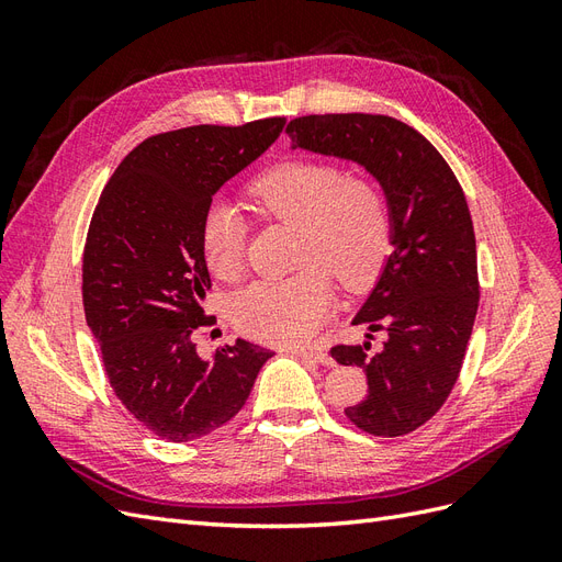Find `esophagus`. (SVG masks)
<instances>
[{"instance_id":"obj_1","label":"esophagus","mask_w":562,"mask_h":562,"mask_svg":"<svg viewBox=\"0 0 562 562\" xmlns=\"http://www.w3.org/2000/svg\"><path fill=\"white\" fill-rule=\"evenodd\" d=\"M293 353L302 356V359H312V361H316L321 366H333L335 363L333 356L328 351L316 349V347H297V349H293Z\"/></svg>"}]
</instances>
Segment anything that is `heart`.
<instances>
[{"label": "heart", "instance_id": "1", "mask_svg": "<svg viewBox=\"0 0 562 562\" xmlns=\"http://www.w3.org/2000/svg\"><path fill=\"white\" fill-rule=\"evenodd\" d=\"M262 215L300 232L297 274L255 281L232 300L241 333L271 345L310 339L328 321L335 277L363 291L380 277L391 250V213L375 182L345 176L326 161H285L250 184ZM246 225L229 203L215 201L201 223V252L211 274L234 281L244 271Z\"/></svg>", "mask_w": 562, "mask_h": 562}]
</instances>
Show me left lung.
Here are the masks:
<instances>
[{"label": "left lung", "mask_w": 562, "mask_h": 562, "mask_svg": "<svg viewBox=\"0 0 562 562\" xmlns=\"http://www.w3.org/2000/svg\"><path fill=\"white\" fill-rule=\"evenodd\" d=\"M291 147L361 164L391 213V255L353 316V326L384 330L380 351L337 345L330 356L359 366L368 396L345 411L356 427L394 438L429 422L446 403L464 363L479 312L475 236L462 184L440 151L394 116L310 114L285 126Z\"/></svg>", "instance_id": "left-lung-1"}]
</instances>
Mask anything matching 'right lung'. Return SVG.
Segmentation results:
<instances>
[{
    "mask_svg": "<svg viewBox=\"0 0 562 562\" xmlns=\"http://www.w3.org/2000/svg\"><path fill=\"white\" fill-rule=\"evenodd\" d=\"M283 116L151 135L116 166L83 246L81 295L116 398L143 427L187 443L241 411L274 351L236 339L196 353L211 277L201 223L213 194L279 138Z\"/></svg>",
    "mask_w": 562,
    "mask_h": 562,
    "instance_id": "right-lung-1",
    "label": "right lung"
}]
</instances>
